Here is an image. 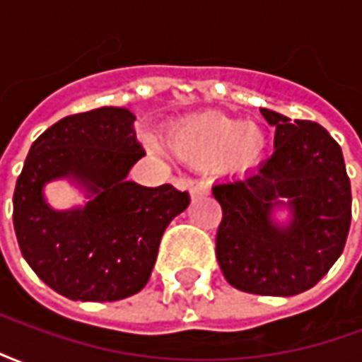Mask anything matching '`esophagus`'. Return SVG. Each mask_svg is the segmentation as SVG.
I'll use <instances>...</instances> for the list:
<instances>
[{
  "instance_id": "34e87169",
  "label": "esophagus",
  "mask_w": 362,
  "mask_h": 362,
  "mask_svg": "<svg viewBox=\"0 0 362 362\" xmlns=\"http://www.w3.org/2000/svg\"><path fill=\"white\" fill-rule=\"evenodd\" d=\"M189 194H192L194 199L207 196V194H209V186H207V182H196V184L192 186V189H189Z\"/></svg>"
}]
</instances>
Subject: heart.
Segmentation results:
<instances>
[{"label":"heart","mask_w":362,"mask_h":362,"mask_svg":"<svg viewBox=\"0 0 362 362\" xmlns=\"http://www.w3.org/2000/svg\"><path fill=\"white\" fill-rule=\"evenodd\" d=\"M174 155L194 163L225 160L233 166L256 163L267 147L266 132L223 114H199L184 119L168 135Z\"/></svg>","instance_id":"obj_1"}]
</instances>
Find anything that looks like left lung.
<instances>
[{"label": "left lung", "mask_w": 362, "mask_h": 362, "mask_svg": "<svg viewBox=\"0 0 362 362\" xmlns=\"http://www.w3.org/2000/svg\"><path fill=\"white\" fill-rule=\"evenodd\" d=\"M275 151L258 168L213 186L223 207L217 262L244 293L293 296L341 256L351 225V184L341 147L316 122L259 108ZM288 211L281 223L274 213Z\"/></svg>", "instance_id": "1"}]
</instances>
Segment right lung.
I'll return each instance as SVG.
<instances>
[{"instance_id":"1","label":"right lung","mask_w":362,"mask_h":362,"mask_svg":"<svg viewBox=\"0 0 362 362\" xmlns=\"http://www.w3.org/2000/svg\"><path fill=\"white\" fill-rule=\"evenodd\" d=\"M127 108L103 106L66 116L28 151L15 196L13 225L23 258L62 296L112 303L139 293L155 267L170 221L189 205L188 192L127 180L145 155ZM69 180L86 204L54 210L46 183Z\"/></svg>"}]
</instances>
